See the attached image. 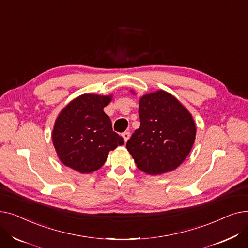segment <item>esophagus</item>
<instances>
[{"label": "esophagus", "instance_id": "34e87169", "mask_svg": "<svg viewBox=\"0 0 248 248\" xmlns=\"http://www.w3.org/2000/svg\"><path fill=\"white\" fill-rule=\"evenodd\" d=\"M129 137H131V134H129L128 132H124V133L123 134V138H124V142H126V141H127V140L129 139Z\"/></svg>", "mask_w": 248, "mask_h": 248}]
</instances>
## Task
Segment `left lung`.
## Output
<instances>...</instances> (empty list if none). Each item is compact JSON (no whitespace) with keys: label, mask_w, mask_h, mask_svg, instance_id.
Listing matches in <instances>:
<instances>
[{"label":"left lung","mask_w":248,"mask_h":248,"mask_svg":"<svg viewBox=\"0 0 248 248\" xmlns=\"http://www.w3.org/2000/svg\"><path fill=\"white\" fill-rule=\"evenodd\" d=\"M139 115L140 126L126 142L137 167L153 176L174 171L194 145L196 125L192 114L175 96L160 89L140 98Z\"/></svg>","instance_id":"8db88e82"}]
</instances>
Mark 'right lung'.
Returning <instances> with one entry per match:
<instances>
[{"label": "right lung", "instance_id": "right-lung-1", "mask_svg": "<svg viewBox=\"0 0 248 248\" xmlns=\"http://www.w3.org/2000/svg\"><path fill=\"white\" fill-rule=\"evenodd\" d=\"M111 98L85 93L62 108L52 131V141L63 165L80 174H90L103 166L110 151L124 144L103 111Z\"/></svg>", "mask_w": 248, "mask_h": 248}]
</instances>
